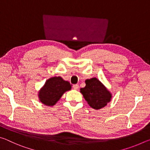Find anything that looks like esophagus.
<instances>
[{"label":"esophagus","instance_id":"34e87169","mask_svg":"<svg viewBox=\"0 0 150 150\" xmlns=\"http://www.w3.org/2000/svg\"><path fill=\"white\" fill-rule=\"evenodd\" d=\"M73 89L77 90L78 88H79V85H73Z\"/></svg>","mask_w":150,"mask_h":150}]
</instances>
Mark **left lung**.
<instances>
[{
	"label": "left lung",
	"mask_w": 150,
	"mask_h": 150,
	"mask_svg": "<svg viewBox=\"0 0 150 150\" xmlns=\"http://www.w3.org/2000/svg\"><path fill=\"white\" fill-rule=\"evenodd\" d=\"M86 86L80 91L91 108L100 109L107 105L111 99V94L96 78L85 81Z\"/></svg>",
	"instance_id": "8db88e82"
}]
</instances>
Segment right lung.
Listing matches in <instances>:
<instances>
[{
  "label": "right lung",
  "instance_id": "right-lung-1",
  "mask_svg": "<svg viewBox=\"0 0 150 150\" xmlns=\"http://www.w3.org/2000/svg\"><path fill=\"white\" fill-rule=\"evenodd\" d=\"M71 88V85L60 77H55L48 79L39 92L41 102L47 106H53L59 100L65 91Z\"/></svg>",
  "mask_w": 150,
  "mask_h": 150
}]
</instances>
